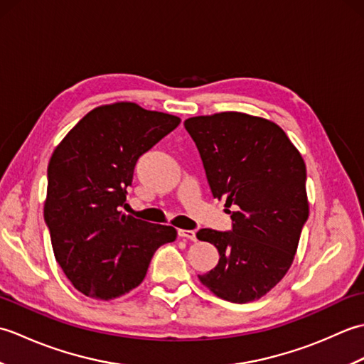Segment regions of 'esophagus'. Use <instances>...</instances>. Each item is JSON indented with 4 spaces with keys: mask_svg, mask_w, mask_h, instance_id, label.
Returning <instances> with one entry per match:
<instances>
[{
    "mask_svg": "<svg viewBox=\"0 0 364 364\" xmlns=\"http://www.w3.org/2000/svg\"><path fill=\"white\" fill-rule=\"evenodd\" d=\"M178 236L184 237V239H189V241H197V236H196L194 230H178Z\"/></svg>",
    "mask_w": 364,
    "mask_h": 364,
    "instance_id": "esophagus-1",
    "label": "esophagus"
}]
</instances>
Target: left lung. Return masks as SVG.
Returning a JSON list of instances; mask_svg holds the SVG:
<instances>
[{
    "mask_svg": "<svg viewBox=\"0 0 364 364\" xmlns=\"http://www.w3.org/2000/svg\"><path fill=\"white\" fill-rule=\"evenodd\" d=\"M184 128L213 197L225 198L231 214L230 231H197L219 250L218 266L200 282L223 300H257L286 275L297 252L310 213L305 162L280 127L249 114L200 115Z\"/></svg>",
    "mask_w": 364,
    "mask_h": 364,
    "instance_id": "left-lung-1",
    "label": "left lung"
}]
</instances>
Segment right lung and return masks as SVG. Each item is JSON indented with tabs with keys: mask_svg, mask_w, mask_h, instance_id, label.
I'll use <instances>...</instances> for the list:
<instances>
[{
	"mask_svg": "<svg viewBox=\"0 0 364 364\" xmlns=\"http://www.w3.org/2000/svg\"><path fill=\"white\" fill-rule=\"evenodd\" d=\"M136 103L95 107L60 142L48 164L43 218L54 257L84 296L120 297L137 288L176 230L120 211L137 159L180 125Z\"/></svg>",
	"mask_w": 364,
	"mask_h": 364,
	"instance_id": "obj_1",
	"label": "right lung"
}]
</instances>
